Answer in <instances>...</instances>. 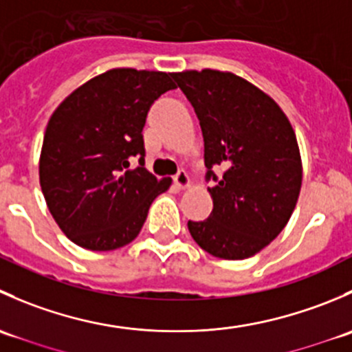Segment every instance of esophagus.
Returning <instances> with one entry per match:
<instances>
[{"instance_id":"1","label":"esophagus","mask_w":352,"mask_h":352,"mask_svg":"<svg viewBox=\"0 0 352 352\" xmlns=\"http://www.w3.org/2000/svg\"><path fill=\"white\" fill-rule=\"evenodd\" d=\"M173 182H175V186L179 187V189H189L190 186H192V182H190V177L187 175V172H179L175 177H173Z\"/></svg>"}]
</instances>
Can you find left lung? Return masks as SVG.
<instances>
[{"label": "left lung", "instance_id": "1", "mask_svg": "<svg viewBox=\"0 0 352 352\" xmlns=\"http://www.w3.org/2000/svg\"><path fill=\"white\" fill-rule=\"evenodd\" d=\"M197 113L204 138L211 216L189 221L202 250L225 261H243L267 247L289 221L300 196L303 165L296 134L283 109L264 90L232 71L173 73Z\"/></svg>", "mask_w": 352, "mask_h": 352}]
</instances>
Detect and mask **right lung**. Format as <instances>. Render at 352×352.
I'll list each match as a JSON object with an SVG mask.
<instances>
[{"label": "right lung", "instance_id": "obj_1", "mask_svg": "<svg viewBox=\"0 0 352 352\" xmlns=\"http://www.w3.org/2000/svg\"><path fill=\"white\" fill-rule=\"evenodd\" d=\"M173 88L172 73L113 67L80 85L52 112L38 180L49 212L73 243L95 252L131 243L151 202L172 186L143 166L141 133L151 104ZM133 155L140 156L136 169L129 168Z\"/></svg>", "mask_w": 352, "mask_h": 352}]
</instances>
